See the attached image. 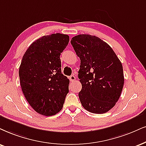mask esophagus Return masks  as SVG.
I'll list each match as a JSON object with an SVG mask.
<instances>
[{"label": "esophagus", "instance_id": "1", "mask_svg": "<svg viewBox=\"0 0 146 146\" xmlns=\"http://www.w3.org/2000/svg\"><path fill=\"white\" fill-rule=\"evenodd\" d=\"M69 78H70V80L71 82H74L75 80H76V77H75V76L74 74L71 75V76L69 77Z\"/></svg>", "mask_w": 146, "mask_h": 146}]
</instances>
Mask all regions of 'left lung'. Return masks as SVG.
<instances>
[{"instance_id":"obj_1","label":"left lung","mask_w":146,"mask_h":146,"mask_svg":"<svg viewBox=\"0 0 146 146\" xmlns=\"http://www.w3.org/2000/svg\"><path fill=\"white\" fill-rule=\"evenodd\" d=\"M71 44L80 57L78 93L82 107L94 114H104L118 102L124 81L121 62L109 44L99 37L79 35Z\"/></svg>"}]
</instances>
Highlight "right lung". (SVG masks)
<instances>
[{
    "mask_svg": "<svg viewBox=\"0 0 146 146\" xmlns=\"http://www.w3.org/2000/svg\"><path fill=\"white\" fill-rule=\"evenodd\" d=\"M69 36H44L32 42L24 53L19 69L25 98L37 113L53 116L62 109L69 92L70 80L62 73L60 55Z\"/></svg>",
    "mask_w": 146,
    "mask_h": 146,
    "instance_id": "add662e5",
    "label": "right lung"
}]
</instances>
